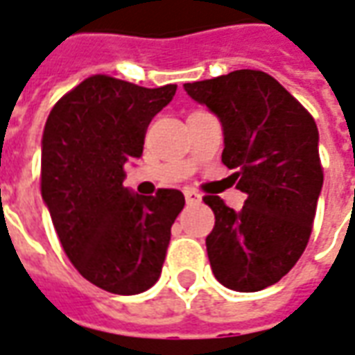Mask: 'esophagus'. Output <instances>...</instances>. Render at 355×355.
Instances as JSON below:
<instances>
[{
  "instance_id": "34e87169",
  "label": "esophagus",
  "mask_w": 355,
  "mask_h": 355,
  "mask_svg": "<svg viewBox=\"0 0 355 355\" xmlns=\"http://www.w3.org/2000/svg\"><path fill=\"white\" fill-rule=\"evenodd\" d=\"M183 195H185V200H187V205H198L200 200H202V195L195 189H185L183 191Z\"/></svg>"
}]
</instances>
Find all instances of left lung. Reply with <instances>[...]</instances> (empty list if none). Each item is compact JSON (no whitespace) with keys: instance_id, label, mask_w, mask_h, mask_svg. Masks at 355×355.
I'll return each mask as SVG.
<instances>
[{"instance_id":"8db88e82","label":"left lung","mask_w":355,"mask_h":355,"mask_svg":"<svg viewBox=\"0 0 355 355\" xmlns=\"http://www.w3.org/2000/svg\"><path fill=\"white\" fill-rule=\"evenodd\" d=\"M183 89L222 122V162L237 170V189L246 195L241 210L205 197L216 216L206 237L214 277L237 293L275 285L310 241L323 187L318 125L262 70H235Z\"/></svg>"}]
</instances>
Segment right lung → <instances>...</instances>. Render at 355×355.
Wrapping results in <instances>:
<instances>
[{
	"mask_svg": "<svg viewBox=\"0 0 355 355\" xmlns=\"http://www.w3.org/2000/svg\"><path fill=\"white\" fill-rule=\"evenodd\" d=\"M178 85L141 87L92 76L59 99L42 137V198L82 277L112 294H139L160 277L183 193L143 197L124 164L143 155L150 120Z\"/></svg>",
	"mask_w": 355,
	"mask_h": 355,
	"instance_id": "add662e5",
	"label": "right lung"
}]
</instances>
